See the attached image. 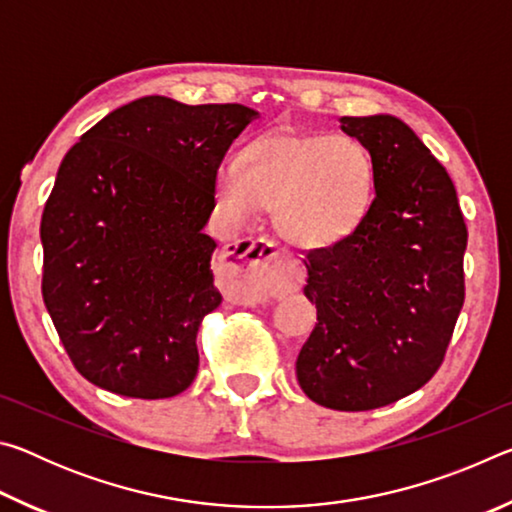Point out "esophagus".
Here are the masks:
<instances>
[{"instance_id": "esophagus-1", "label": "esophagus", "mask_w": 512, "mask_h": 512, "mask_svg": "<svg viewBox=\"0 0 512 512\" xmlns=\"http://www.w3.org/2000/svg\"><path fill=\"white\" fill-rule=\"evenodd\" d=\"M223 271L232 296L246 302L280 298L298 291L302 268L271 239H241L223 250Z\"/></svg>"}]
</instances>
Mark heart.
<instances>
[{"label": "heart", "mask_w": 512, "mask_h": 512, "mask_svg": "<svg viewBox=\"0 0 512 512\" xmlns=\"http://www.w3.org/2000/svg\"><path fill=\"white\" fill-rule=\"evenodd\" d=\"M375 160L352 135L280 131L259 137L241 164L216 171V201L235 223L275 212L277 230L293 244L327 248L348 239L372 205Z\"/></svg>", "instance_id": "1"}]
</instances>
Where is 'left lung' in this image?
I'll use <instances>...</instances> for the list:
<instances>
[{
  "instance_id": "left-lung-1",
  "label": "left lung",
  "mask_w": 512,
  "mask_h": 512,
  "mask_svg": "<svg viewBox=\"0 0 512 512\" xmlns=\"http://www.w3.org/2000/svg\"><path fill=\"white\" fill-rule=\"evenodd\" d=\"M341 131L375 160V198L348 239L307 253L318 323L296 375L311 402L370 411L443 363L465 300L467 228L452 178L402 119L341 117Z\"/></svg>"
}]
</instances>
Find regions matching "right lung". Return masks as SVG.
Instances as JSON below:
<instances>
[{
    "label": "right lung",
    "mask_w": 512,
    "mask_h": 512,
    "mask_svg": "<svg viewBox=\"0 0 512 512\" xmlns=\"http://www.w3.org/2000/svg\"><path fill=\"white\" fill-rule=\"evenodd\" d=\"M259 112L241 103H126L60 162L42 212V298L74 368L103 391L164 400L198 372L221 305L214 210L223 155Z\"/></svg>",
    "instance_id": "add662e5"
}]
</instances>
